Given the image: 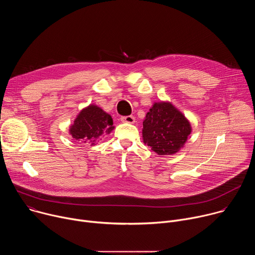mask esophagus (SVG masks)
I'll use <instances>...</instances> for the list:
<instances>
[{"label":"esophagus","instance_id":"obj_1","mask_svg":"<svg viewBox=\"0 0 255 255\" xmlns=\"http://www.w3.org/2000/svg\"><path fill=\"white\" fill-rule=\"evenodd\" d=\"M121 121L123 123H129V124H133L135 122V118L133 116H123L121 117Z\"/></svg>","mask_w":255,"mask_h":255}]
</instances>
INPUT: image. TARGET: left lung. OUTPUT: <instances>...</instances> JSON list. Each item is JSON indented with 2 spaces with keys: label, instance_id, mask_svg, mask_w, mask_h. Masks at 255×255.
Segmentation results:
<instances>
[{
  "label": "left lung",
  "instance_id": "1",
  "mask_svg": "<svg viewBox=\"0 0 255 255\" xmlns=\"http://www.w3.org/2000/svg\"><path fill=\"white\" fill-rule=\"evenodd\" d=\"M192 128L188 119L170 103H155L143 121V142L159 155L176 153Z\"/></svg>",
  "mask_w": 255,
  "mask_h": 255
}]
</instances>
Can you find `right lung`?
<instances>
[{
	"instance_id": "1",
	"label": "right lung",
	"mask_w": 255,
	"mask_h": 255,
	"mask_svg": "<svg viewBox=\"0 0 255 255\" xmlns=\"http://www.w3.org/2000/svg\"><path fill=\"white\" fill-rule=\"evenodd\" d=\"M114 129L112 117L96 105L83 109L69 128V133L76 140L96 145L105 134Z\"/></svg>"
}]
</instances>
